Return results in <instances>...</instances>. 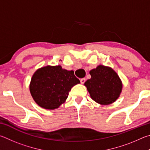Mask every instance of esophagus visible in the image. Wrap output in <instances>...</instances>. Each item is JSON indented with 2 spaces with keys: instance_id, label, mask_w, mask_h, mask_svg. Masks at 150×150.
<instances>
[{
  "instance_id": "34e87169",
  "label": "esophagus",
  "mask_w": 150,
  "mask_h": 150,
  "mask_svg": "<svg viewBox=\"0 0 150 150\" xmlns=\"http://www.w3.org/2000/svg\"><path fill=\"white\" fill-rule=\"evenodd\" d=\"M86 82V78H81L80 79V82H81V83H84V82Z\"/></svg>"
}]
</instances>
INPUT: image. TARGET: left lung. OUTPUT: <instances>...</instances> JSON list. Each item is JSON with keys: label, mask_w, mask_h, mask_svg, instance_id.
<instances>
[{"label": "left lung", "mask_w": 150, "mask_h": 150, "mask_svg": "<svg viewBox=\"0 0 150 150\" xmlns=\"http://www.w3.org/2000/svg\"><path fill=\"white\" fill-rule=\"evenodd\" d=\"M91 78L84 85L91 98L101 105H109L119 98L122 91V82L111 68L99 65L90 70Z\"/></svg>", "instance_id": "8db88e82"}]
</instances>
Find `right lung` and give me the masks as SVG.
Instances as JSON below:
<instances>
[{"label": "right lung", "instance_id": "1", "mask_svg": "<svg viewBox=\"0 0 150 150\" xmlns=\"http://www.w3.org/2000/svg\"><path fill=\"white\" fill-rule=\"evenodd\" d=\"M80 82L73 70L62 69L60 65L47 66L33 74L30 91L39 106L52 110L64 103L71 88Z\"/></svg>", "mask_w": 150, "mask_h": 150}]
</instances>
